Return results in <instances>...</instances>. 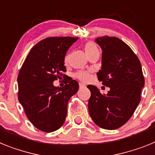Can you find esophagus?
<instances>
[{"mask_svg": "<svg viewBox=\"0 0 155 155\" xmlns=\"http://www.w3.org/2000/svg\"><path fill=\"white\" fill-rule=\"evenodd\" d=\"M85 87H86V86L84 85V84H83V83H79V88H80V89H83Z\"/></svg>", "mask_w": 155, "mask_h": 155, "instance_id": "1", "label": "esophagus"}]
</instances>
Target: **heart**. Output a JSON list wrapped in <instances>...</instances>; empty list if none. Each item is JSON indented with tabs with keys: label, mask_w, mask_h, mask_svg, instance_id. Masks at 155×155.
Listing matches in <instances>:
<instances>
[{
	"label": "heart",
	"mask_w": 155,
	"mask_h": 155,
	"mask_svg": "<svg viewBox=\"0 0 155 155\" xmlns=\"http://www.w3.org/2000/svg\"><path fill=\"white\" fill-rule=\"evenodd\" d=\"M84 51H85L86 54L87 55V57L90 58L91 56H92L93 54H95L97 53H99V50L97 48V46L94 44L92 41H89L87 42L84 44ZM68 61V55H66L64 57V63L66 64ZM75 77L77 78L78 79H79L80 81L82 82H87L88 81L89 79H90V76L87 72H76L75 75Z\"/></svg>",
	"instance_id": "1"
}]
</instances>
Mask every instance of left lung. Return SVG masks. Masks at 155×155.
I'll use <instances>...</instances> for the list:
<instances>
[{
	"label": "left lung",
	"instance_id": "left-lung-1",
	"mask_svg": "<svg viewBox=\"0 0 155 155\" xmlns=\"http://www.w3.org/2000/svg\"><path fill=\"white\" fill-rule=\"evenodd\" d=\"M96 43L102 49L98 80L110 91L105 95L95 86H87L91 93L89 113L99 127L116 130L134 115L140 101L144 77L139 58L120 39L104 36L97 38Z\"/></svg>",
	"mask_w": 155,
	"mask_h": 155
}]
</instances>
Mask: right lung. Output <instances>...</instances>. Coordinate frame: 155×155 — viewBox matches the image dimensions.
Returning a JSON list of instances; mask_svg holds the SVG:
<instances>
[{
	"instance_id": "right-lung-1",
	"label": "right lung",
	"mask_w": 155,
	"mask_h": 155,
	"mask_svg": "<svg viewBox=\"0 0 155 155\" xmlns=\"http://www.w3.org/2000/svg\"><path fill=\"white\" fill-rule=\"evenodd\" d=\"M78 37H49L31 49L18 76V97L31 123L38 130L51 133L64 124L67 105L79 90V83L67 79L63 87L54 80L67 77L64 56Z\"/></svg>"
}]
</instances>
